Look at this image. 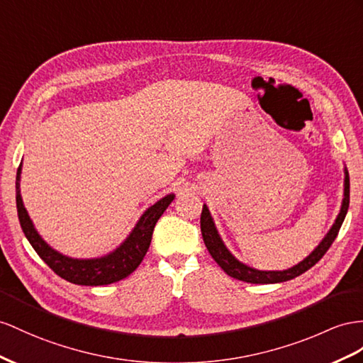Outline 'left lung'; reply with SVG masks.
Here are the masks:
<instances>
[{
    "instance_id": "8db88e82",
    "label": "left lung",
    "mask_w": 363,
    "mask_h": 363,
    "mask_svg": "<svg viewBox=\"0 0 363 363\" xmlns=\"http://www.w3.org/2000/svg\"><path fill=\"white\" fill-rule=\"evenodd\" d=\"M348 206H350V176L345 169V182H343L342 207H340V211H339L336 220H334L333 227L330 228L327 236L322 239V242L313 250L310 256H306L302 262H299L297 265L288 268V270H284V272H262V270H256V268H252L242 262H239L238 259L228 252L224 242H222V239L218 233L215 222H213V218L210 215L207 206L202 207L201 231H202L203 242H206L208 253L228 276L238 279V281L248 282V284H277V282H285V281H290V279L301 276L302 273L310 270L313 265H315L320 261L322 256L328 252V248L334 242V239H336L339 230L342 227V222L347 216Z\"/></svg>"
}]
</instances>
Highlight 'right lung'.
I'll list each match as a JSON object with an SVG mask.
<instances>
[{
    "instance_id": "1",
    "label": "right lung",
    "mask_w": 363,
    "mask_h": 363,
    "mask_svg": "<svg viewBox=\"0 0 363 363\" xmlns=\"http://www.w3.org/2000/svg\"><path fill=\"white\" fill-rule=\"evenodd\" d=\"M20 179L21 165L18 167L16 172V210L18 219H20V224L27 240H29L35 252L38 253V256L55 273L77 285H108L132 274L138 265L143 262L147 250L150 247L152 235L157 219L162 216V213L174 199V194H167V196L153 203L152 207H148L144 211V215L139 218L132 233L128 235V238L115 252L95 259H73L53 250L38 235V231L35 230L33 222L30 216L27 215V210L24 208L20 190Z\"/></svg>"
}]
</instances>
